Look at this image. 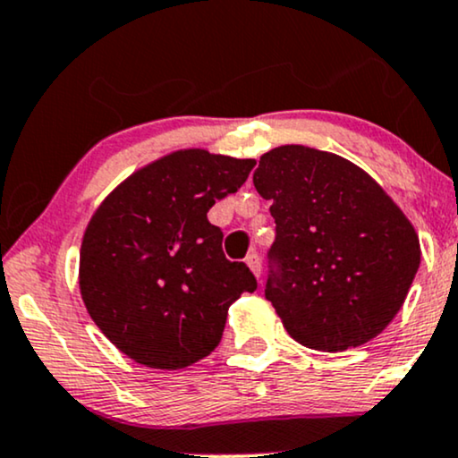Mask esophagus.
I'll use <instances>...</instances> for the list:
<instances>
[{"mask_svg":"<svg viewBox=\"0 0 458 458\" xmlns=\"http://www.w3.org/2000/svg\"><path fill=\"white\" fill-rule=\"evenodd\" d=\"M245 262H247V267L251 268V273L256 275V277H260V273H262V260H260V256H258L256 251H251L250 256L245 258Z\"/></svg>","mask_w":458,"mask_h":458,"instance_id":"1","label":"esophagus"}]
</instances>
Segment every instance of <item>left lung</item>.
Masks as SVG:
<instances>
[{"mask_svg":"<svg viewBox=\"0 0 458 458\" xmlns=\"http://www.w3.org/2000/svg\"><path fill=\"white\" fill-rule=\"evenodd\" d=\"M253 185L275 219L264 296L290 337L319 352L377 337L420 267L403 211L365 170L302 145L264 153Z\"/></svg>","mask_w":458,"mask_h":458,"instance_id":"8db88e82","label":"left lung"}]
</instances>
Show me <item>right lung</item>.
<instances>
[{
	"label": "right lung",
	"mask_w": 458,
	"mask_h": 458,
	"mask_svg": "<svg viewBox=\"0 0 458 458\" xmlns=\"http://www.w3.org/2000/svg\"><path fill=\"white\" fill-rule=\"evenodd\" d=\"M253 159L187 148L123 181L87 225L81 294L125 356L183 369L222 341L228 307L258 288L245 262L224 256L207 213L245 183Z\"/></svg>",
	"instance_id": "add662e5"
}]
</instances>
